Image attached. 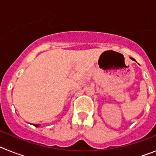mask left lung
<instances>
[{"instance_id":"left-lung-1","label":"left lung","mask_w":156,"mask_h":156,"mask_svg":"<svg viewBox=\"0 0 156 156\" xmlns=\"http://www.w3.org/2000/svg\"><path fill=\"white\" fill-rule=\"evenodd\" d=\"M130 59H131V60H133V61H135V59L133 58H130Z\"/></svg>"}]
</instances>
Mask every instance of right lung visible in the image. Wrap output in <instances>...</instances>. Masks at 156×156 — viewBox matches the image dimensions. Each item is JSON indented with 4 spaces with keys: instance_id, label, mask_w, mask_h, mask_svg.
Wrapping results in <instances>:
<instances>
[{
    "instance_id": "obj_1",
    "label": "right lung",
    "mask_w": 156,
    "mask_h": 156,
    "mask_svg": "<svg viewBox=\"0 0 156 156\" xmlns=\"http://www.w3.org/2000/svg\"><path fill=\"white\" fill-rule=\"evenodd\" d=\"M34 126H35L36 127H38V126H40V125L39 124H34Z\"/></svg>"
}]
</instances>
